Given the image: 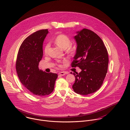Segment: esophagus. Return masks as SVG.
Returning a JSON list of instances; mask_svg holds the SVG:
<instances>
[{"label": "esophagus", "instance_id": "34e87169", "mask_svg": "<svg viewBox=\"0 0 130 130\" xmlns=\"http://www.w3.org/2000/svg\"><path fill=\"white\" fill-rule=\"evenodd\" d=\"M66 74H67V73L65 72H64V71H61V72H60L59 73V75L61 76H63L65 75H66Z\"/></svg>", "mask_w": 130, "mask_h": 130}]
</instances>
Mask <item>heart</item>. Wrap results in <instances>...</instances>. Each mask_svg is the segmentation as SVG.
<instances>
[{
    "instance_id": "b5f03b06",
    "label": "heart",
    "mask_w": 130,
    "mask_h": 130,
    "mask_svg": "<svg viewBox=\"0 0 130 130\" xmlns=\"http://www.w3.org/2000/svg\"><path fill=\"white\" fill-rule=\"evenodd\" d=\"M54 43L62 49L65 50L68 48L71 45V41L69 37L65 34H60L58 35L54 40ZM49 48V44H47L46 45L44 49L45 53H47L48 52V48ZM74 49L72 48H69V51H73Z\"/></svg>"
}]
</instances>
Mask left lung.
<instances>
[{
  "instance_id": "obj_1",
  "label": "left lung",
  "mask_w": 130,
  "mask_h": 130,
  "mask_svg": "<svg viewBox=\"0 0 130 130\" xmlns=\"http://www.w3.org/2000/svg\"><path fill=\"white\" fill-rule=\"evenodd\" d=\"M76 33L74 39L77 47L71 66L79 67L81 71L70 72L76 78L72 88L78 94L87 95L103 84L108 68V53L102 40L93 31L83 29Z\"/></svg>"
}]
</instances>
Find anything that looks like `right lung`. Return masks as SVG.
<instances>
[{
    "label": "right lung",
    "instance_id": "add662e5",
    "mask_svg": "<svg viewBox=\"0 0 130 130\" xmlns=\"http://www.w3.org/2000/svg\"><path fill=\"white\" fill-rule=\"evenodd\" d=\"M48 32L47 29H43L28 36L20 47L16 62V69L20 81L37 96L51 94L58 78L57 73H47L39 68L43 55V42Z\"/></svg>",
    "mask_w": 130,
    "mask_h": 130
}]
</instances>
